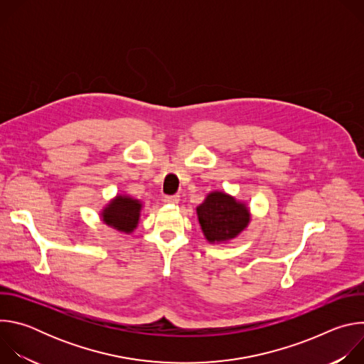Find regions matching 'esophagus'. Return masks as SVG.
<instances>
[{"mask_svg": "<svg viewBox=\"0 0 364 364\" xmlns=\"http://www.w3.org/2000/svg\"><path fill=\"white\" fill-rule=\"evenodd\" d=\"M163 201H164L166 204H177V203L180 201V197H178V196H166V197L163 198Z\"/></svg>", "mask_w": 364, "mask_h": 364, "instance_id": "1", "label": "esophagus"}]
</instances>
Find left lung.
Wrapping results in <instances>:
<instances>
[{
    "instance_id": "obj_1",
    "label": "left lung",
    "mask_w": 364,
    "mask_h": 364,
    "mask_svg": "<svg viewBox=\"0 0 364 364\" xmlns=\"http://www.w3.org/2000/svg\"><path fill=\"white\" fill-rule=\"evenodd\" d=\"M197 218L205 239L222 243L235 239L250 222L245 203L223 193L213 191L197 207Z\"/></svg>"
}]
</instances>
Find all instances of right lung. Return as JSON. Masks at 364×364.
<instances>
[{
  "mask_svg": "<svg viewBox=\"0 0 364 364\" xmlns=\"http://www.w3.org/2000/svg\"><path fill=\"white\" fill-rule=\"evenodd\" d=\"M141 209L142 203L139 200L129 196H117L107 204L100 216L108 226L124 233H132L138 226Z\"/></svg>",
  "mask_w": 364,
  "mask_h": 364,
  "instance_id": "add662e5",
  "label": "right lung"
}]
</instances>
